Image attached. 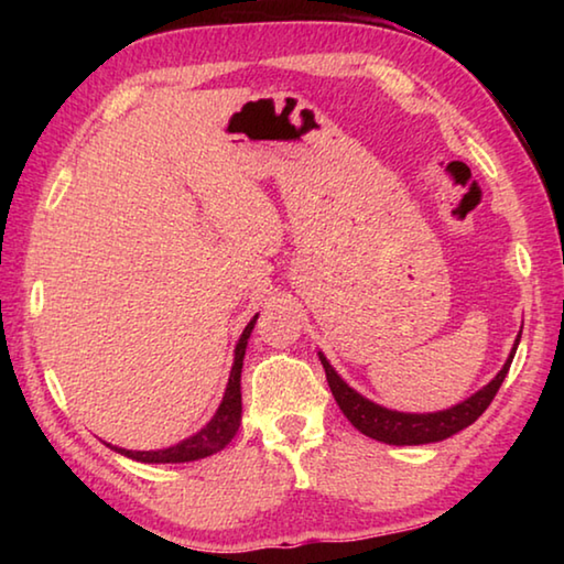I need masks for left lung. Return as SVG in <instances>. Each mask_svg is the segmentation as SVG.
Returning a JSON list of instances; mask_svg holds the SVG:
<instances>
[{"mask_svg":"<svg viewBox=\"0 0 564 564\" xmlns=\"http://www.w3.org/2000/svg\"><path fill=\"white\" fill-rule=\"evenodd\" d=\"M518 343H520V338H518ZM518 343H514V348H518ZM514 348L500 373L495 376L482 390H477L473 398L463 400L460 405H455L451 410H441V413H427V415L398 413V410H388V408L370 403V400L358 395L356 390L343 383L340 376L330 368V362L326 360L323 352H318V356L323 362V370H326V380L330 386L333 398H336V403L343 410V415H346L362 435L373 437V441H380V443H388V445H425V443L445 441V437L460 433L463 427L473 425L475 420L480 417L485 410H488L492 398L498 395L505 376H508Z\"/></svg>","mask_w":564,"mask_h":564,"instance_id":"1","label":"left lung"}]
</instances>
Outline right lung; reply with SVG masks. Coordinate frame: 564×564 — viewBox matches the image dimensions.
<instances>
[{
    "label": "right lung",
    "mask_w": 564,
    "mask_h": 564,
    "mask_svg": "<svg viewBox=\"0 0 564 564\" xmlns=\"http://www.w3.org/2000/svg\"><path fill=\"white\" fill-rule=\"evenodd\" d=\"M259 316H253V321L248 323L241 340L236 346V358H234V368H231V378H228L226 386V395L218 405L216 415L212 417L202 433L186 437L174 447H166V451H123V447H113L121 455L131 457V460H141V463H191V460H202V457L214 455L218 451L231 443V437L236 435L238 425H241V368H243V356H246V346H248V336H251L253 323Z\"/></svg>",
    "instance_id": "right-lung-1"
}]
</instances>
